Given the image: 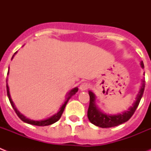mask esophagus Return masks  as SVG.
I'll list each match as a JSON object with an SVG mask.
<instances>
[{
	"label": "esophagus",
	"instance_id": "34e87169",
	"mask_svg": "<svg viewBox=\"0 0 151 151\" xmlns=\"http://www.w3.org/2000/svg\"><path fill=\"white\" fill-rule=\"evenodd\" d=\"M90 88V84L88 83V82H82L81 85H80V90L81 91H86Z\"/></svg>",
	"mask_w": 151,
	"mask_h": 151
}]
</instances>
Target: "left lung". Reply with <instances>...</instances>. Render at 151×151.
Here are the masks:
<instances>
[{"label":"left lung","mask_w":151,"mask_h":151,"mask_svg":"<svg viewBox=\"0 0 151 151\" xmlns=\"http://www.w3.org/2000/svg\"><path fill=\"white\" fill-rule=\"evenodd\" d=\"M141 67L144 68L143 62L141 63ZM145 87V81L144 80L141 85V90L136 97V101L133 104V106L129 108V110L117 115H106L100 111L94 104L95 96L91 91H89L88 94L90 96V103H89L88 110V117L92 124L99 126L101 128H110L117 126L120 124L127 122L131 117L132 116L136 109L138 106L141 97L143 96L144 91Z\"/></svg>","instance_id":"obj_1"}]
</instances>
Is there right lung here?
<instances>
[{
    "mask_svg": "<svg viewBox=\"0 0 151 151\" xmlns=\"http://www.w3.org/2000/svg\"><path fill=\"white\" fill-rule=\"evenodd\" d=\"M16 53H17V52H16ZM13 57H12V58H13ZM8 73H9V72L7 73V74ZM77 91H78V88H73V90L70 91V92H69V94H68L67 97H66V102L64 103V104L63 105L62 107H61L60 110V111L58 112L57 114L54 115L53 116L50 117V118L45 119V120L35 121V120H32V119H29L26 118V117L24 116L22 114H21V113L17 110V108H16V106H14V104H13V102L12 101V100H11V97H10V91H9V88H8V85H7V84H6V93H7L8 98H9V101H10V104H11L12 107L13 108V110H14V111L16 112V113H17V115L19 116V118L22 121H23V122H26V123H29V124H31V125H38V126H45V125H51V124L54 123V122H56L57 121L59 120L60 119L61 116H62L63 113V110H64V109H65V106H66L68 101H69V100L70 99V97H71L73 94H76Z\"/></svg>",
    "mask_w": 151,
    "mask_h": 151,
    "instance_id": "1",
    "label": "right lung"
}]
</instances>
